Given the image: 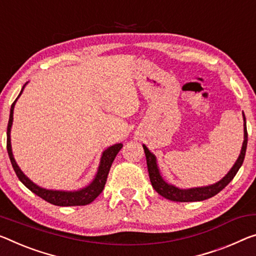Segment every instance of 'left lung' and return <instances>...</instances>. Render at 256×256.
Returning <instances> with one entry per match:
<instances>
[{
  "instance_id": "8db88e82",
  "label": "left lung",
  "mask_w": 256,
  "mask_h": 256,
  "mask_svg": "<svg viewBox=\"0 0 256 256\" xmlns=\"http://www.w3.org/2000/svg\"><path fill=\"white\" fill-rule=\"evenodd\" d=\"M242 120H244V141H242L240 154H239L236 163L234 164L232 168H230V171L226 173L220 181L210 186L180 189L171 184H168V182L163 179V176H160V168H158L157 165L156 156L154 155L144 144H142L146 154V160H147L150 182H152V188L155 189L160 196H163L166 200L173 202H200L216 196V194L220 192L223 188H226V186H228L230 184V181L234 179V176H236L237 172L239 171V168H240V166L242 165V162H244L247 148V128L244 112H242Z\"/></svg>"
}]
</instances>
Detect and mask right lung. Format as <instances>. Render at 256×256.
Here are the masks:
<instances>
[{"instance_id": "1", "label": "right lung", "mask_w": 256, "mask_h": 256, "mask_svg": "<svg viewBox=\"0 0 256 256\" xmlns=\"http://www.w3.org/2000/svg\"><path fill=\"white\" fill-rule=\"evenodd\" d=\"M27 84V83H26ZM26 84L24 85L22 91H20L18 98L22 96V93L25 88ZM18 98L14 100V102L12 104L11 109H10V117H9V123H8V131H6V149L8 154H9L12 168H14L16 174H17L18 179L25 184L28 189L30 190L32 192L38 194V197L43 198L44 200H46L50 204H54L56 206H80V205H88L96 200L99 194L102 192L104 188V184H106L107 176L109 173V170L112 168V164L117 154H118L120 150L123 147L122 144H112L110 147H108L106 150H104L102 155L100 158V164L98 168V171L94 176V179L91 181V184H88L86 186H84L82 189L78 190H72V192H67V190H52V189H46L42 188V186H38L34 184L30 178L25 176L22 170L16 162L14 154H12V148H11V126L12 122H14V104L17 102Z\"/></svg>"}]
</instances>
